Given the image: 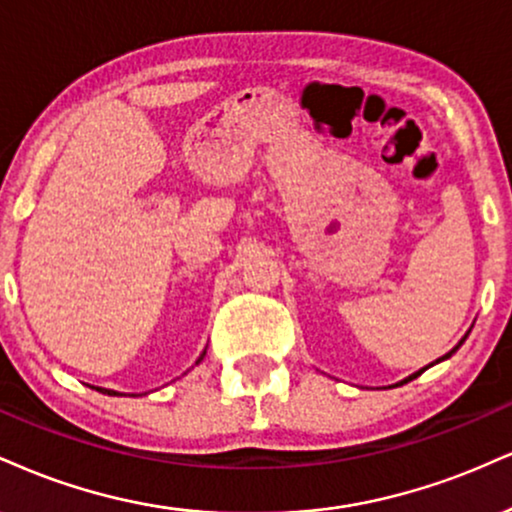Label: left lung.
Wrapping results in <instances>:
<instances>
[{
    "mask_svg": "<svg viewBox=\"0 0 512 512\" xmlns=\"http://www.w3.org/2000/svg\"><path fill=\"white\" fill-rule=\"evenodd\" d=\"M465 338H467V334H465L463 338H460V343H458V346H455L453 350H448V353H446V355H443V357H439V360H436V362H443V360H448V357H451V355L455 353V350H458L460 346H463V343H465ZM432 365H434V362H432ZM432 365L422 367V369H420V372H412V374H410V377H405L403 381H398V384H396V386H400V384H408V381H412V379H415V377H420V374L424 372V369H429V367H432Z\"/></svg>",
    "mask_w": 512,
    "mask_h": 512,
    "instance_id": "1",
    "label": "left lung"
}]
</instances>
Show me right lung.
<instances>
[{
  "label": "right lung",
  "instance_id": "obj_1",
  "mask_svg": "<svg viewBox=\"0 0 512 512\" xmlns=\"http://www.w3.org/2000/svg\"><path fill=\"white\" fill-rule=\"evenodd\" d=\"M205 353H207V348H205ZM205 353H202L200 357H197V362H195V365H200V362H202V357H205ZM92 389H95V391H100V393H107V396H123V393H119V391H112V389H102V386H92ZM131 396H135V393H131Z\"/></svg>",
  "mask_w": 512,
  "mask_h": 512
}]
</instances>
